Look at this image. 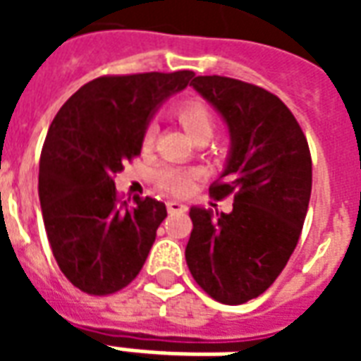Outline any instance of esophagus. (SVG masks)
Here are the masks:
<instances>
[{
  "label": "esophagus",
  "instance_id": "obj_1",
  "mask_svg": "<svg viewBox=\"0 0 361 361\" xmlns=\"http://www.w3.org/2000/svg\"><path fill=\"white\" fill-rule=\"evenodd\" d=\"M168 212L170 214H181V212H188V204L181 203V201H168Z\"/></svg>",
  "mask_w": 361,
  "mask_h": 361
}]
</instances>
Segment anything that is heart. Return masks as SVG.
I'll return each instance as SVG.
<instances>
[{"mask_svg": "<svg viewBox=\"0 0 361 361\" xmlns=\"http://www.w3.org/2000/svg\"><path fill=\"white\" fill-rule=\"evenodd\" d=\"M176 114H178V119H180L183 129L188 131L189 137L193 141H199V139H207L209 141L212 133H214V129H216L214 116L199 100H188V102H183ZM154 135H157L154 126L147 127L145 137H142L145 147L152 145ZM193 180H195V173L189 172V170H183V168L164 166V168L158 170V185L164 189L166 193H170V195H183V193H188L191 185H193Z\"/></svg>", "mask_w": 361, "mask_h": 361, "instance_id": "1", "label": "heart"}]
</instances>
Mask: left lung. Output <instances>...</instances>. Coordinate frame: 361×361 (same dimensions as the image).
I'll use <instances>...</instances> for the list:
<instances>
[{
    "mask_svg": "<svg viewBox=\"0 0 361 361\" xmlns=\"http://www.w3.org/2000/svg\"><path fill=\"white\" fill-rule=\"evenodd\" d=\"M191 87L219 111L230 150L214 199L232 212L191 207L185 261L216 302L240 305L276 280L294 253L311 197V154L302 127L269 90L230 77H195Z\"/></svg>",
    "mask_w": 361,
    "mask_h": 361,
    "instance_id": "left-lung-1",
    "label": "left lung"
}]
</instances>
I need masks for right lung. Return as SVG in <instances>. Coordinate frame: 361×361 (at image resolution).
I'll use <instances>...</instances> for the list:
<instances>
[{"label":"right lung","mask_w":361,"mask_h":361,"mask_svg":"<svg viewBox=\"0 0 361 361\" xmlns=\"http://www.w3.org/2000/svg\"><path fill=\"white\" fill-rule=\"evenodd\" d=\"M193 77V71L98 77L51 121L40 154L38 195L51 253L82 292H118L149 257L166 204L150 197L119 203L114 173L141 154L152 116Z\"/></svg>","instance_id":"add662e5"}]
</instances>
